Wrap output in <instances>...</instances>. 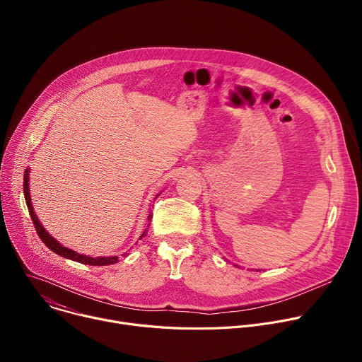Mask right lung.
<instances>
[{
	"label": "right lung",
	"mask_w": 362,
	"mask_h": 362,
	"mask_svg": "<svg viewBox=\"0 0 362 362\" xmlns=\"http://www.w3.org/2000/svg\"><path fill=\"white\" fill-rule=\"evenodd\" d=\"M28 173H30V169H25V172H24V185H23V187H24V197H25V202H27V208H28L31 221H33V223H34V228H35V230H37L40 239L45 243V246H47L49 250H53L54 253H57V255H60V256H63V257H67V259H71V261H76V262H80V264H84V265L103 267V265H113V264L119 262V256H97V257H91V256H87V255L77 253V252H74V250H71V249L63 246V245L59 243L53 236H51V235L42 228V225L40 223L37 215L34 214V208H33L31 197H30V189H28V176H30ZM158 196H159V194H158ZM158 196H156V197H158ZM151 216H153V215L148 214L147 221H150ZM146 233H147V229H144V232L141 233L140 239H141ZM124 255H126V253H123V256H124Z\"/></svg>",
	"instance_id": "1"
}]
</instances>
